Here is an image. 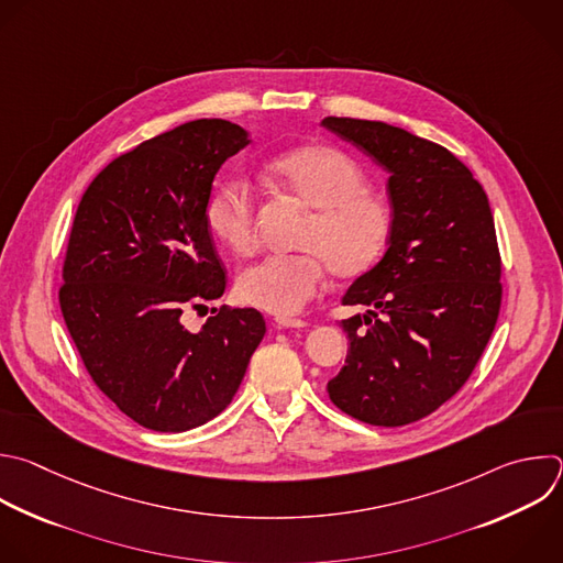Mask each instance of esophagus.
Returning a JSON list of instances; mask_svg holds the SVG:
<instances>
[{"mask_svg":"<svg viewBox=\"0 0 563 563\" xmlns=\"http://www.w3.org/2000/svg\"><path fill=\"white\" fill-rule=\"evenodd\" d=\"M276 324H278L280 329H302V327H307L305 320H300V318H287V316H278V318H276Z\"/></svg>","mask_w":563,"mask_h":563,"instance_id":"obj_1","label":"esophagus"}]
</instances>
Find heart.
Here are the masks:
<instances>
[{
	"mask_svg": "<svg viewBox=\"0 0 563 563\" xmlns=\"http://www.w3.org/2000/svg\"><path fill=\"white\" fill-rule=\"evenodd\" d=\"M267 176L283 192L311 210L300 247L291 256H269L239 278L243 302L276 316L298 313L324 285L327 272L335 278H355L376 265L391 232L389 201L368 190L364 169L346 152L309 143L274 156ZM212 234L232 252L254 247V195L243 176L225 178L206 210Z\"/></svg>",
	"mask_w": 563,
	"mask_h": 563,
	"instance_id": "1",
	"label": "heart"
}]
</instances>
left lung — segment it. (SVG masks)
Here are the masks:
<instances>
[{
	"mask_svg": "<svg viewBox=\"0 0 563 563\" xmlns=\"http://www.w3.org/2000/svg\"><path fill=\"white\" fill-rule=\"evenodd\" d=\"M322 125L389 172L394 208L385 256L342 296L366 311L340 322L349 349L327 394L360 422L405 427L462 389L495 329L501 263L488 197L433 141L383 121Z\"/></svg>",
	"mask_w": 563,
	"mask_h": 563,
	"instance_id": "left-lung-1",
	"label": "left lung"
}]
</instances>
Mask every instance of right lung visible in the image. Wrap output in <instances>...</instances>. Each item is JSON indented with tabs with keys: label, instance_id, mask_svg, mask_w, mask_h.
Masks as SVG:
<instances>
[{
	"label": "right lung",
	"instance_id": "right-lung-1",
	"mask_svg": "<svg viewBox=\"0 0 563 563\" xmlns=\"http://www.w3.org/2000/svg\"><path fill=\"white\" fill-rule=\"evenodd\" d=\"M250 145L225 119L158 134L103 167L70 232L59 305L95 385L136 424L180 433L234 398L265 335L256 309L180 316L225 291L206 210L221 165Z\"/></svg>",
	"mask_w": 563,
	"mask_h": 563
}]
</instances>
